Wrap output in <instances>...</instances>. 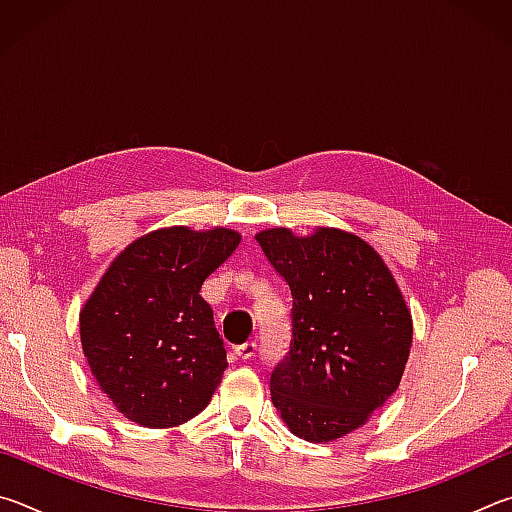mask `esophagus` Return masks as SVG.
Masks as SVG:
<instances>
[{
  "mask_svg": "<svg viewBox=\"0 0 512 512\" xmlns=\"http://www.w3.org/2000/svg\"><path fill=\"white\" fill-rule=\"evenodd\" d=\"M255 352H257V343H255V341L241 343V345H237V348H232V354H235V357H237V359H241V361L253 359V357H255Z\"/></svg>",
  "mask_w": 512,
  "mask_h": 512,
  "instance_id": "1",
  "label": "esophagus"
}]
</instances>
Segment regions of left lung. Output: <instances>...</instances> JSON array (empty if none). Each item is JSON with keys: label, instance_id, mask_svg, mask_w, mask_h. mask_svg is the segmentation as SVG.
<instances>
[{"label": "left lung", "instance_id": "obj_1", "mask_svg": "<svg viewBox=\"0 0 512 512\" xmlns=\"http://www.w3.org/2000/svg\"><path fill=\"white\" fill-rule=\"evenodd\" d=\"M255 239L293 296V341L271 375L273 406L293 436L334 443L400 388L411 311L384 257L354 232L268 228Z\"/></svg>", "mask_w": 512, "mask_h": 512}]
</instances>
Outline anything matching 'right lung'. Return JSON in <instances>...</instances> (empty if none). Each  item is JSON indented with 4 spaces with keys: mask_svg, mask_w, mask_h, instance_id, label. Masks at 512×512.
Here are the masks:
<instances>
[{
    "mask_svg": "<svg viewBox=\"0 0 512 512\" xmlns=\"http://www.w3.org/2000/svg\"><path fill=\"white\" fill-rule=\"evenodd\" d=\"M239 241L223 225L151 230L112 259L83 302V354L124 418L169 429L210 404L228 359L201 287Z\"/></svg>",
    "mask_w": 512,
    "mask_h": 512,
    "instance_id": "add662e5",
    "label": "right lung"
}]
</instances>
